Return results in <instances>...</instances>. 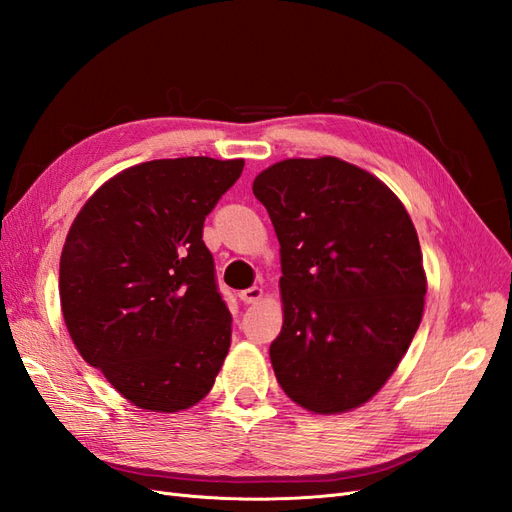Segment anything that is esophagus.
I'll return each instance as SVG.
<instances>
[{
    "label": "esophagus",
    "mask_w": 512,
    "mask_h": 512,
    "mask_svg": "<svg viewBox=\"0 0 512 512\" xmlns=\"http://www.w3.org/2000/svg\"><path fill=\"white\" fill-rule=\"evenodd\" d=\"M262 294H265V290H262L260 286H252V288H245L239 292V299L243 303H256L262 299Z\"/></svg>",
    "instance_id": "1"
}]
</instances>
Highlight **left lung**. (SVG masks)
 I'll return each mask as SVG.
<instances>
[{
	"mask_svg": "<svg viewBox=\"0 0 512 512\" xmlns=\"http://www.w3.org/2000/svg\"><path fill=\"white\" fill-rule=\"evenodd\" d=\"M252 190L280 241L275 378L307 412L361 408L423 318L427 275L410 215L384 181L333 156L275 162Z\"/></svg>",
	"mask_w": 512,
	"mask_h": 512,
	"instance_id": "8db88e82",
	"label": "left lung"
}]
</instances>
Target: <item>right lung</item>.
Masks as SVG:
<instances>
[{
	"instance_id": "obj_1",
	"label": "right lung",
	"mask_w": 512,
	"mask_h": 512,
	"mask_svg": "<svg viewBox=\"0 0 512 512\" xmlns=\"http://www.w3.org/2000/svg\"><path fill=\"white\" fill-rule=\"evenodd\" d=\"M245 160H151L104 181L76 213L59 260L76 350L132 406L175 414L213 389L230 314L203 224Z\"/></svg>"
}]
</instances>
